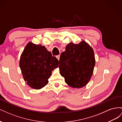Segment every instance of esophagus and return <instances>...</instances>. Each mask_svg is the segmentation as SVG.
I'll return each instance as SVG.
<instances>
[{"label":"esophagus","instance_id":"1","mask_svg":"<svg viewBox=\"0 0 122 122\" xmlns=\"http://www.w3.org/2000/svg\"><path fill=\"white\" fill-rule=\"evenodd\" d=\"M56 58L58 59V60H60V55H58L56 56Z\"/></svg>","mask_w":122,"mask_h":122}]
</instances>
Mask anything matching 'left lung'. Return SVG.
Instances as JSON below:
<instances>
[{"label":"left lung","mask_w":122,"mask_h":122,"mask_svg":"<svg viewBox=\"0 0 122 122\" xmlns=\"http://www.w3.org/2000/svg\"><path fill=\"white\" fill-rule=\"evenodd\" d=\"M95 65L93 49L85 41L70 43L59 60L61 75L66 83L73 88L84 86L93 75Z\"/></svg>","instance_id":"obj_1"}]
</instances>
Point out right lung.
Segmentation results:
<instances>
[{"label":"right lung","mask_w":122,"mask_h":122,"mask_svg":"<svg viewBox=\"0 0 122 122\" xmlns=\"http://www.w3.org/2000/svg\"><path fill=\"white\" fill-rule=\"evenodd\" d=\"M19 64L27 84L39 90L48 83L51 71L58 67V60L44 46L30 42L21 55Z\"/></svg>","instance_id":"add662e5"}]
</instances>
